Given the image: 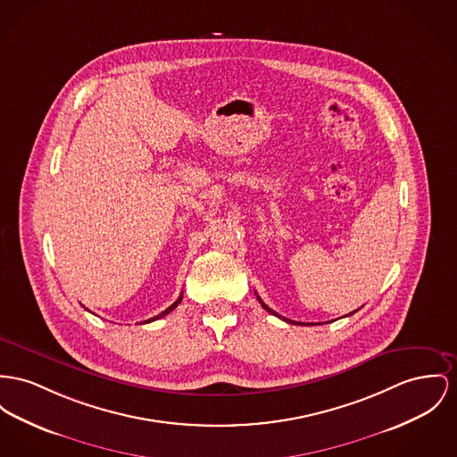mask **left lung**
Returning a JSON list of instances; mask_svg holds the SVG:
<instances>
[{
	"label": "left lung",
	"instance_id": "obj_1",
	"mask_svg": "<svg viewBox=\"0 0 457 457\" xmlns=\"http://www.w3.org/2000/svg\"><path fill=\"white\" fill-rule=\"evenodd\" d=\"M258 302H260V303H262V306H263V308H265V310H267V312H270V313H274V315H277V317H278V319H282V320H286V322H291V324H300V326H303V324H302V322H295V320H289V319H286V317H280V315H278V313H275L274 310H272V308H269V306H267V304L263 303V302H262V298H260V296H258ZM355 312H357V310H355ZM355 312H352V313H355ZM352 313H350V315H352ZM304 326H308V324H304Z\"/></svg>",
	"mask_w": 457,
	"mask_h": 457
}]
</instances>
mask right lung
<instances>
[{
  "label": "right lung",
  "mask_w": 457,
  "mask_h": 457,
  "mask_svg": "<svg viewBox=\"0 0 457 457\" xmlns=\"http://www.w3.org/2000/svg\"><path fill=\"white\" fill-rule=\"evenodd\" d=\"M182 298H183V293H182V295H180V296H179V300H177V302H175V303L171 304V306H168V308H166V310H164V312H161V313H159V315H155V317H153V319H149V320H145V324H147V322H153V320H157V319H161V317H164V315H168V313H170V312H171V310H173V308H177V306H179V304H180V302H182Z\"/></svg>",
  "instance_id": "right-lung-1"
}]
</instances>
